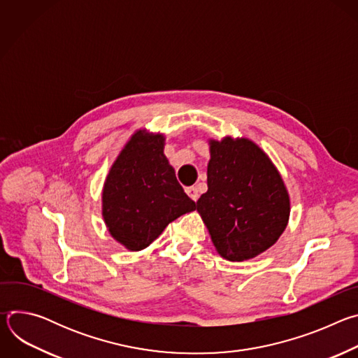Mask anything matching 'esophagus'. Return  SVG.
I'll return each mask as SVG.
<instances>
[{
	"instance_id": "esophagus-1",
	"label": "esophagus",
	"mask_w": 358,
	"mask_h": 358,
	"mask_svg": "<svg viewBox=\"0 0 358 358\" xmlns=\"http://www.w3.org/2000/svg\"><path fill=\"white\" fill-rule=\"evenodd\" d=\"M185 192H187V194L189 195V198L194 199V201H196L198 196H199L196 187H187V188H185Z\"/></svg>"
}]
</instances>
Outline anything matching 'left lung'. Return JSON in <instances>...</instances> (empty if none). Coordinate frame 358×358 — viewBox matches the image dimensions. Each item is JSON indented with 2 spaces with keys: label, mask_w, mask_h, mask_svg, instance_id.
<instances>
[{
  "label": "left lung",
  "mask_w": 358,
  "mask_h": 358,
  "mask_svg": "<svg viewBox=\"0 0 358 358\" xmlns=\"http://www.w3.org/2000/svg\"><path fill=\"white\" fill-rule=\"evenodd\" d=\"M208 191L196 201L221 257L241 262L271 248L287 225L290 202L278 170L248 138L211 140Z\"/></svg>",
  "instance_id": "1"
}]
</instances>
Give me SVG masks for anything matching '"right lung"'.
Segmentation results:
<instances>
[{
  "mask_svg": "<svg viewBox=\"0 0 358 358\" xmlns=\"http://www.w3.org/2000/svg\"><path fill=\"white\" fill-rule=\"evenodd\" d=\"M162 134H133L112 166L103 188V218L112 236L141 250L195 202L164 156Z\"/></svg>",
  "mask_w": 358,
  "mask_h": 358,
  "instance_id": "obj_1",
  "label": "right lung"
}]
</instances>
